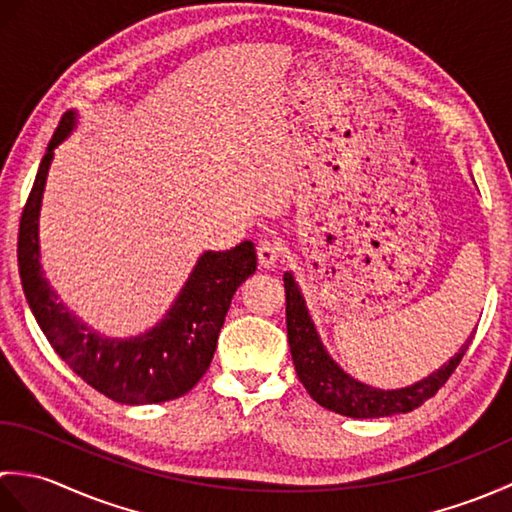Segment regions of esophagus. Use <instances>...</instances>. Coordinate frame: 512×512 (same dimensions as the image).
<instances>
[{
    "label": "esophagus",
    "instance_id": "34e87169",
    "mask_svg": "<svg viewBox=\"0 0 512 512\" xmlns=\"http://www.w3.org/2000/svg\"><path fill=\"white\" fill-rule=\"evenodd\" d=\"M281 255V248L275 242V239L270 237H262L257 242V259H259V266L262 268H273L277 264V259Z\"/></svg>",
    "mask_w": 512,
    "mask_h": 512
}]
</instances>
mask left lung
I'll list each match as a JSON object with an SVG mask.
<instances>
[{"label": "left lung", "mask_w": 512, "mask_h": 512, "mask_svg": "<svg viewBox=\"0 0 512 512\" xmlns=\"http://www.w3.org/2000/svg\"><path fill=\"white\" fill-rule=\"evenodd\" d=\"M286 288V325L292 363H295L297 376L308 389V394L319 402L321 407L347 418H383L394 413H407L418 409L424 400L438 394V389L447 383L449 376L460 365L462 356L469 350L473 334L466 339L449 363H444L427 378L418 380L402 389H376L361 380L352 378L339 367V363L325 350L321 336L314 328V321L306 308L301 290L292 273L284 275Z\"/></svg>", "instance_id": "1"}]
</instances>
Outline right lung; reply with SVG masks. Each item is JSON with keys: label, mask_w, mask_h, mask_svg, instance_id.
I'll use <instances>...</instances> for the list:
<instances>
[{"label": "right lung", "mask_w": 512, "mask_h": 512, "mask_svg": "<svg viewBox=\"0 0 512 512\" xmlns=\"http://www.w3.org/2000/svg\"><path fill=\"white\" fill-rule=\"evenodd\" d=\"M76 112H65L43 156L19 222L17 262L28 306L52 350L76 376L123 405H154L187 394L209 369L235 290L257 270L253 242L206 250L178 299L149 332L107 339L63 306L39 262V211L54 149L72 134Z\"/></svg>", "instance_id": "right-lung-1"}]
</instances>
